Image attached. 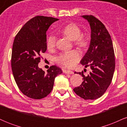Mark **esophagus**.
Masks as SVG:
<instances>
[{
	"instance_id": "esophagus-1",
	"label": "esophagus",
	"mask_w": 127,
	"mask_h": 127,
	"mask_svg": "<svg viewBox=\"0 0 127 127\" xmlns=\"http://www.w3.org/2000/svg\"><path fill=\"white\" fill-rule=\"evenodd\" d=\"M63 73L66 74H70V75H72V74H73V72L71 70H64Z\"/></svg>"
}]
</instances>
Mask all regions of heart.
Masks as SVG:
<instances>
[{
  "mask_svg": "<svg viewBox=\"0 0 127 127\" xmlns=\"http://www.w3.org/2000/svg\"><path fill=\"white\" fill-rule=\"evenodd\" d=\"M62 33L64 35L74 41L75 45L80 47H85L88 44V39L85 36L81 35V30L78 25L70 23L62 29ZM55 37L52 34L48 36L46 39V46L48 49H52L55 46ZM80 54L76 50L63 52L57 58L60 64L67 68H72L79 60Z\"/></svg>",
  "mask_w": 127,
  "mask_h": 127,
  "instance_id": "obj_1",
  "label": "heart"
}]
</instances>
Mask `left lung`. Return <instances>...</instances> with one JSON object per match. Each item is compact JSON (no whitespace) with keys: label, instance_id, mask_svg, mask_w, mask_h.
<instances>
[{"label":"left lung","instance_id":"left-lung-1","mask_svg":"<svg viewBox=\"0 0 127 127\" xmlns=\"http://www.w3.org/2000/svg\"><path fill=\"white\" fill-rule=\"evenodd\" d=\"M91 27V41L88 51L81 60V64L91 70L73 91L85 100H95L105 93L111 84L115 68V53L110 34L104 24L93 15H82ZM76 73V72H75Z\"/></svg>","mask_w":127,"mask_h":127}]
</instances>
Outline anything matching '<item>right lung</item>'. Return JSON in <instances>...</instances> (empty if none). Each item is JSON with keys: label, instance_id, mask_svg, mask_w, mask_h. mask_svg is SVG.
I'll return each mask as SVG.
<instances>
[{"label": "right lung", "instance_id": "obj_1", "mask_svg": "<svg viewBox=\"0 0 127 127\" xmlns=\"http://www.w3.org/2000/svg\"><path fill=\"white\" fill-rule=\"evenodd\" d=\"M59 19L36 16L23 26L13 43L11 67L16 84L23 94L33 99L46 97L52 91L55 77L62 73L52 65L45 73L39 68L40 54L47 49L46 31Z\"/></svg>", "mask_w": 127, "mask_h": 127}]
</instances>
